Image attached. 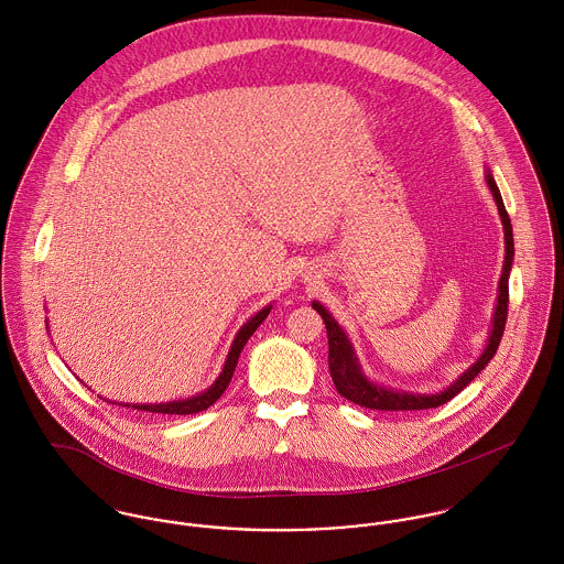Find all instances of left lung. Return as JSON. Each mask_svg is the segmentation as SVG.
Here are the masks:
<instances>
[{"label": "left lung", "mask_w": 564, "mask_h": 564, "mask_svg": "<svg viewBox=\"0 0 564 564\" xmlns=\"http://www.w3.org/2000/svg\"><path fill=\"white\" fill-rule=\"evenodd\" d=\"M486 182L492 191V197L497 202L499 208V217L503 224V235H506V260H503V271H501V280H499V297H497V308H495V317H492V332L488 338V345L484 349L480 360L467 369L447 391L436 393V395H414V393H398L391 389H382L376 387L373 382H369L360 367L358 360L354 356V349L345 336V332L338 327V323L332 319V315L323 308L322 304H313V308L322 315L325 329H327V345H329V354H327V365H329V376L332 382L336 387V391L349 400V402L358 403L362 408L369 410H382V412H408V410H427V408H438L443 403L449 402L452 398H456L469 382L476 380V376L482 371L484 367L490 362V358L497 354L499 340L503 336L506 329V319H508V275H510V267H512V256H514V245H512V226H510V217L506 213L501 193L492 180V175H486Z\"/></svg>", "instance_id": "8db88e82"}]
</instances>
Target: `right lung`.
Here are the masks:
<instances>
[{"label": "right lung", "instance_id": "1", "mask_svg": "<svg viewBox=\"0 0 564 564\" xmlns=\"http://www.w3.org/2000/svg\"><path fill=\"white\" fill-rule=\"evenodd\" d=\"M269 311H271V306L262 308L256 317H251L249 322L242 325L241 332L237 334V338H235V343H232V349H230V356H228V360H226V367H224L221 376L217 378V382H215L206 393H202V395H197V398H191V400H184V402L150 403V405H145V403L139 405V403H137V405H132V408H134V410H148V412H154V414H195V412H202V410L210 408L213 403L217 402V400L224 395V391L228 389V384H230V380H232V376H235V369H237V362H239V356H241L245 343H247L249 336L256 332V327L267 319ZM123 405L130 408V403H123Z\"/></svg>", "mask_w": 564, "mask_h": 564}]
</instances>
